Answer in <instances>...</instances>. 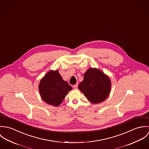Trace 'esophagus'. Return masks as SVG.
I'll return each mask as SVG.
<instances>
[{
    "mask_svg": "<svg viewBox=\"0 0 149 149\" xmlns=\"http://www.w3.org/2000/svg\"><path fill=\"white\" fill-rule=\"evenodd\" d=\"M73 87L74 89L77 88V87H78V83H77V84H76L75 85H73Z\"/></svg>",
    "mask_w": 149,
    "mask_h": 149,
    "instance_id": "obj_1",
    "label": "esophagus"
}]
</instances>
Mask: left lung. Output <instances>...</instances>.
Masks as SVG:
<instances>
[{
    "mask_svg": "<svg viewBox=\"0 0 149 149\" xmlns=\"http://www.w3.org/2000/svg\"><path fill=\"white\" fill-rule=\"evenodd\" d=\"M78 88L89 102L97 104L103 102L108 96L111 81L101 70L90 68L84 73V80Z\"/></svg>",
    "mask_w": 149,
    "mask_h": 149,
    "instance_id": "obj_1",
    "label": "left lung"
}]
</instances>
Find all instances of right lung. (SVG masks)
Instances as JSON below:
<instances>
[{
  "instance_id": "obj_1",
  "label": "right lung",
  "mask_w": 149,
  "mask_h": 149,
  "mask_svg": "<svg viewBox=\"0 0 149 149\" xmlns=\"http://www.w3.org/2000/svg\"><path fill=\"white\" fill-rule=\"evenodd\" d=\"M72 89V86L63 79L57 70L49 72L39 85L42 99L46 103L53 106H58Z\"/></svg>"
}]
</instances>
